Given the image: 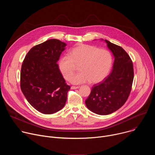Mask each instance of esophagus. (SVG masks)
<instances>
[{"instance_id": "obj_1", "label": "esophagus", "mask_w": 155, "mask_h": 155, "mask_svg": "<svg viewBox=\"0 0 155 155\" xmlns=\"http://www.w3.org/2000/svg\"><path fill=\"white\" fill-rule=\"evenodd\" d=\"M80 86H72L71 87V89L72 90H75V89H78V88H79Z\"/></svg>"}]
</instances>
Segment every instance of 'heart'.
Instances as JSON below:
<instances>
[{
    "instance_id": "1",
    "label": "heart",
    "mask_w": 155,
    "mask_h": 155,
    "mask_svg": "<svg viewBox=\"0 0 155 155\" xmlns=\"http://www.w3.org/2000/svg\"><path fill=\"white\" fill-rule=\"evenodd\" d=\"M112 64V57L108 50L80 44L69 51V56L59 58L58 68L64 78L69 80L74 73V65L80 64L81 72L71 78V83L77 84L89 81L97 83L108 75Z\"/></svg>"
}]
</instances>
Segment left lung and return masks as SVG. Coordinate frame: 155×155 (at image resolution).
Returning a JSON list of instances; mask_svg holds the SVG:
<instances>
[{"label": "left lung", "instance_id": "8db88e82", "mask_svg": "<svg viewBox=\"0 0 155 155\" xmlns=\"http://www.w3.org/2000/svg\"><path fill=\"white\" fill-rule=\"evenodd\" d=\"M105 41L114 56L113 69L103 81L93 85L85 101L88 109L101 115L114 113L124 104L134 79L133 64L128 54L121 47Z\"/></svg>", "mask_w": 155, "mask_h": 155}]
</instances>
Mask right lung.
Segmentation results:
<instances>
[{"mask_svg": "<svg viewBox=\"0 0 155 155\" xmlns=\"http://www.w3.org/2000/svg\"><path fill=\"white\" fill-rule=\"evenodd\" d=\"M65 46L64 42L57 39L47 40L32 47L22 64L21 91L28 102L44 114L62 109L71 89L57 64Z\"/></svg>", "mask_w": 155, "mask_h": 155, "instance_id": "1", "label": "right lung"}]
</instances>
